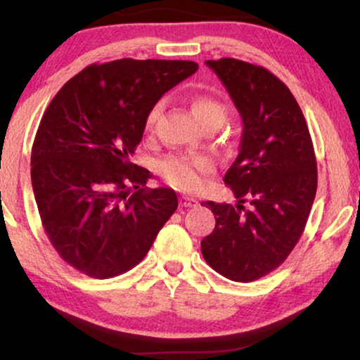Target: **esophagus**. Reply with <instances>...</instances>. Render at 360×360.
<instances>
[{"label": "esophagus", "instance_id": "esophagus-1", "mask_svg": "<svg viewBox=\"0 0 360 360\" xmlns=\"http://www.w3.org/2000/svg\"><path fill=\"white\" fill-rule=\"evenodd\" d=\"M180 205L184 206V208H196V206H198V200L191 198V196H181Z\"/></svg>", "mask_w": 360, "mask_h": 360}]
</instances>
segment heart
Returning a JSON list of instances; mask_svg holds the SVG:
<instances>
[{
  "instance_id": "obj_1",
  "label": "heart",
  "mask_w": 360,
  "mask_h": 360,
  "mask_svg": "<svg viewBox=\"0 0 360 360\" xmlns=\"http://www.w3.org/2000/svg\"><path fill=\"white\" fill-rule=\"evenodd\" d=\"M191 112L201 126L219 122L223 124L228 116V108L213 96L200 95L191 100ZM164 110V103H157L147 115V129H154L160 112ZM159 174L169 181L170 185L185 191H193L203 184V175H208L214 170V160L208 155H188V154H172L162 159L157 165Z\"/></svg>"
}]
</instances>
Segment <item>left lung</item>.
<instances>
[{"label":"left lung","instance_id":"1","mask_svg":"<svg viewBox=\"0 0 360 360\" xmlns=\"http://www.w3.org/2000/svg\"><path fill=\"white\" fill-rule=\"evenodd\" d=\"M206 65L238 108L243 136L224 175L238 205L201 203L216 218L201 252L223 277L248 283L277 269L303 234L316 195V157L303 112L283 82L236 58Z\"/></svg>","mask_w":360,"mask_h":360}]
</instances>
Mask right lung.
Masks as SVG:
<instances>
[{
    "label": "right lung",
    "instance_id": "1",
    "mask_svg": "<svg viewBox=\"0 0 360 360\" xmlns=\"http://www.w3.org/2000/svg\"><path fill=\"white\" fill-rule=\"evenodd\" d=\"M198 70L190 60L121 58L68 80L44 112L31 154L34 198L60 257L95 278L141 262L179 200L147 188L129 160L162 95Z\"/></svg>",
    "mask_w": 360,
    "mask_h": 360
}]
</instances>
